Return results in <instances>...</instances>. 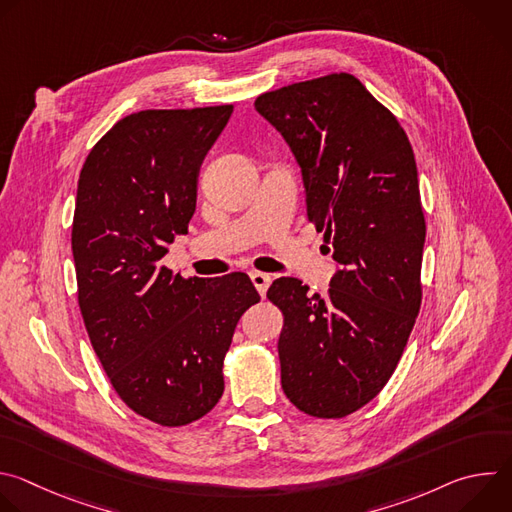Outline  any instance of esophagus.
Returning <instances> with one entry per match:
<instances>
[{
	"label": "esophagus",
	"mask_w": 512,
	"mask_h": 512,
	"mask_svg": "<svg viewBox=\"0 0 512 512\" xmlns=\"http://www.w3.org/2000/svg\"><path fill=\"white\" fill-rule=\"evenodd\" d=\"M251 281H253V285L257 287L259 296H261V298H265V294H267V287H269V283H271V275L261 273V271H253V273H251Z\"/></svg>",
	"instance_id": "obj_1"
}]
</instances>
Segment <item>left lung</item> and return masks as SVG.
<instances>
[{
    "mask_svg": "<svg viewBox=\"0 0 512 512\" xmlns=\"http://www.w3.org/2000/svg\"><path fill=\"white\" fill-rule=\"evenodd\" d=\"M255 109L294 152L308 221L338 263L324 298L298 277L267 289L283 314L281 387L300 411L340 419L387 385L421 308L415 156L397 117L348 72L263 93Z\"/></svg>",
    "mask_w": 512,
    "mask_h": 512,
    "instance_id": "8db88e82",
    "label": "left lung"
}]
</instances>
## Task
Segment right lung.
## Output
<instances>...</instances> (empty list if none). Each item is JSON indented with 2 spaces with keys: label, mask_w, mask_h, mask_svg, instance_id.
Instances as JSON below:
<instances>
[{
  "label": "right lung",
  "mask_w": 512,
  "mask_h": 512,
  "mask_svg": "<svg viewBox=\"0 0 512 512\" xmlns=\"http://www.w3.org/2000/svg\"><path fill=\"white\" fill-rule=\"evenodd\" d=\"M231 113H131L93 145L79 178L72 257L85 328L121 401L164 427L223 397L237 322L261 300L247 273L182 277L160 263L188 233L200 164Z\"/></svg>",
  "instance_id": "1"
}]
</instances>
